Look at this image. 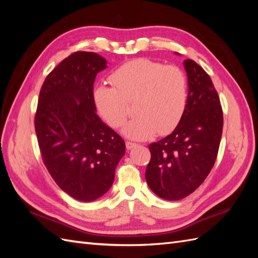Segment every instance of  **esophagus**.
<instances>
[{
  "label": "esophagus",
  "instance_id": "1",
  "mask_svg": "<svg viewBox=\"0 0 258 258\" xmlns=\"http://www.w3.org/2000/svg\"><path fill=\"white\" fill-rule=\"evenodd\" d=\"M138 146V144L136 143H133V142H126V149L127 150H132V149H134V147H136Z\"/></svg>",
  "mask_w": 258,
  "mask_h": 258
}]
</instances>
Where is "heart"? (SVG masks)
<instances>
[{"label":"heart","instance_id":"obj_1","mask_svg":"<svg viewBox=\"0 0 258 258\" xmlns=\"http://www.w3.org/2000/svg\"><path fill=\"white\" fill-rule=\"evenodd\" d=\"M113 85L98 84L93 100L101 116L118 127L127 117V103L136 100L138 114L126 123V138L143 141L157 133L167 134L176 127L187 103V81L183 71L149 58H136L123 64L111 75Z\"/></svg>","mask_w":258,"mask_h":258}]
</instances>
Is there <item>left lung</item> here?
Masks as SVG:
<instances>
[{"label":"left lung","mask_w":258,"mask_h":258,"mask_svg":"<svg viewBox=\"0 0 258 258\" xmlns=\"http://www.w3.org/2000/svg\"><path fill=\"white\" fill-rule=\"evenodd\" d=\"M184 68L188 94L183 116L171 134L149 146L146 182L166 201L182 200L204 182L217 157L223 131L220 97L211 78L193 59H185Z\"/></svg>","instance_id":"1"}]
</instances>
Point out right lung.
<instances>
[{"mask_svg":"<svg viewBox=\"0 0 258 258\" xmlns=\"http://www.w3.org/2000/svg\"><path fill=\"white\" fill-rule=\"evenodd\" d=\"M106 64L93 52L71 54L47 75L38 97L43 162L59 188L81 202L106 193L125 154V142L98 117L93 100L95 78Z\"/></svg>","mask_w":258,"mask_h":258,"instance_id":"right-lung-1","label":"right lung"}]
</instances>
